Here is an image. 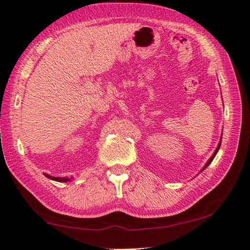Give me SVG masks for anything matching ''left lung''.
<instances>
[{
    "instance_id": "left-lung-1",
    "label": "left lung",
    "mask_w": 250,
    "mask_h": 250,
    "mask_svg": "<svg viewBox=\"0 0 250 250\" xmlns=\"http://www.w3.org/2000/svg\"><path fill=\"white\" fill-rule=\"evenodd\" d=\"M220 146H221V140H220V142H219V144H218V147L216 148V150H214V153L212 154V156H211V157H210V159L207 161V164L206 165H205V167L203 168V170H205V169H206L207 167H208V166L210 165V163H211V161L213 160V158H214V156H216L217 155V153H218V150H219V148H220ZM202 170V171H203Z\"/></svg>"
}]
</instances>
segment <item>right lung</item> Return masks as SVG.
Returning <instances> with one entry per match:
<instances>
[{"label": "right lung", "instance_id": "right-lung-1", "mask_svg": "<svg viewBox=\"0 0 250 250\" xmlns=\"http://www.w3.org/2000/svg\"><path fill=\"white\" fill-rule=\"evenodd\" d=\"M44 175H45V177L48 179L57 181V182H68V181H70V179H68V178H55V177H52V175L46 174V173H44Z\"/></svg>", "mask_w": 250, "mask_h": 250}]
</instances>
